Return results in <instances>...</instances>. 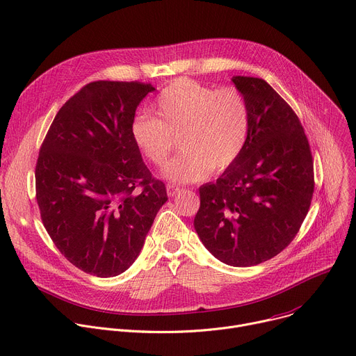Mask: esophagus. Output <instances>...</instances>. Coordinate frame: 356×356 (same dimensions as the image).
<instances>
[{
  "label": "esophagus",
  "mask_w": 356,
  "mask_h": 356,
  "mask_svg": "<svg viewBox=\"0 0 356 356\" xmlns=\"http://www.w3.org/2000/svg\"><path fill=\"white\" fill-rule=\"evenodd\" d=\"M166 190H168V196L169 197H175L177 193L180 191V188L177 186H173V184H168L166 186Z\"/></svg>",
  "instance_id": "1"
}]
</instances>
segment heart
<instances>
[{"mask_svg": "<svg viewBox=\"0 0 356 356\" xmlns=\"http://www.w3.org/2000/svg\"><path fill=\"white\" fill-rule=\"evenodd\" d=\"M156 118L138 115L131 136L154 166H163L179 138L183 150L165 168L173 183H196L210 172L222 173L241 156L250 131V109L236 88L214 89L188 78L170 82L159 93Z\"/></svg>", "mask_w": 356, "mask_h": 356, "instance_id": "heart-1", "label": "heart"}]
</instances>
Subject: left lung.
Returning a JSON list of instances; mask_svg holds the SVG:
<instances>
[{"mask_svg": "<svg viewBox=\"0 0 356 356\" xmlns=\"http://www.w3.org/2000/svg\"><path fill=\"white\" fill-rule=\"evenodd\" d=\"M250 109L245 147L216 183L203 184L195 229L233 267L261 264L297 236L314 193V163L302 124L260 78L233 76Z\"/></svg>", "mask_w": 356, "mask_h": 356, "instance_id": "obj_1", "label": "left lung"}]
</instances>
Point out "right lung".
Listing matches in <instances>:
<instances>
[{
    "label": "right lung",
    "mask_w": 356,
    "mask_h": 356,
    "mask_svg": "<svg viewBox=\"0 0 356 356\" xmlns=\"http://www.w3.org/2000/svg\"><path fill=\"white\" fill-rule=\"evenodd\" d=\"M153 90L140 82L88 83L59 109L40 149L42 222L63 257L90 275L131 267L168 202L131 136L136 109Z\"/></svg>",
    "instance_id": "1"
}]
</instances>
